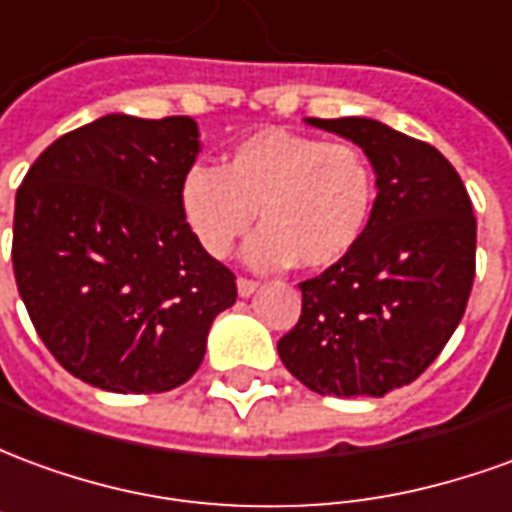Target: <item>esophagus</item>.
Returning a JSON list of instances; mask_svg holds the SVG:
<instances>
[{"label": "esophagus", "instance_id": "esophagus-1", "mask_svg": "<svg viewBox=\"0 0 512 512\" xmlns=\"http://www.w3.org/2000/svg\"><path fill=\"white\" fill-rule=\"evenodd\" d=\"M260 288V282L257 279H249V277H238V296H252L255 290Z\"/></svg>", "mask_w": 512, "mask_h": 512}]
</instances>
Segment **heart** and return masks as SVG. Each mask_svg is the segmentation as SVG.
Wrapping results in <instances>:
<instances>
[{"label": "heart", "instance_id": "1", "mask_svg": "<svg viewBox=\"0 0 512 512\" xmlns=\"http://www.w3.org/2000/svg\"><path fill=\"white\" fill-rule=\"evenodd\" d=\"M376 205V172L351 142L260 128L235 142L222 167H191L180 211L197 244L227 257L260 211L246 257L257 268H329L362 241Z\"/></svg>", "mask_w": 512, "mask_h": 512}]
</instances>
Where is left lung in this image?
Instances as JSON below:
<instances>
[{"mask_svg":"<svg viewBox=\"0 0 512 512\" xmlns=\"http://www.w3.org/2000/svg\"><path fill=\"white\" fill-rule=\"evenodd\" d=\"M307 123L365 150L378 197L354 252L299 282V323L277 343L279 359L318 395L384 397L428 370L466 312L472 200L428 142L367 117Z\"/></svg>","mask_w":512,"mask_h":512,"instance_id":"left-lung-1","label":"left lung"}]
</instances>
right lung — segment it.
<instances>
[{
  "label": "right lung",
  "mask_w": 512,
  "mask_h": 512,
  "mask_svg": "<svg viewBox=\"0 0 512 512\" xmlns=\"http://www.w3.org/2000/svg\"><path fill=\"white\" fill-rule=\"evenodd\" d=\"M197 136L191 117L106 115L51 142L16 191L13 274L32 326L106 392L186 384L238 296L180 211Z\"/></svg>",
  "instance_id": "right-lung-1"
}]
</instances>
